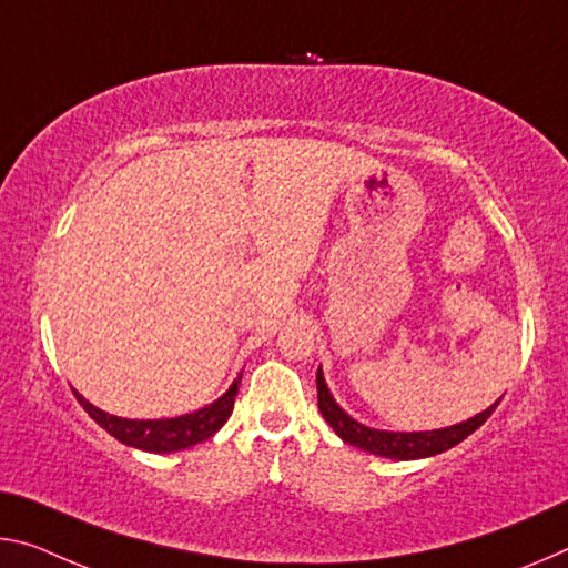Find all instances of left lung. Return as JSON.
Returning <instances> with one entry per match:
<instances>
[{
  "label": "left lung",
  "mask_w": 568,
  "mask_h": 568,
  "mask_svg": "<svg viewBox=\"0 0 568 568\" xmlns=\"http://www.w3.org/2000/svg\"><path fill=\"white\" fill-rule=\"evenodd\" d=\"M316 384H318V409L323 417H326L333 432L344 439V443L354 445L364 453L372 455H382V457H392V460H419V457H432L445 453V449L460 445L467 435H473L485 419L490 417L498 407L500 399L480 412L478 417L460 422V425L445 427V429H432V432H379L372 427L358 425L356 419H351L348 414L333 402L326 379H323V372L318 368L316 374Z\"/></svg>",
  "instance_id": "8db88e82"
}]
</instances>
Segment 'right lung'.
<instances>
[{"label":"right lung","instance_id":"1","mask_svg":"<svg viewBox=\"0 0 568 568\" xmlns=\"http://www.w3.org/2000/svg\"><path fill=\"white\" fill-rule=\"evenodd\" d=\"M240 379L242 376H237V382L230 386L227 394L210 404V407L174 419H123L93 407V404L85 397H80L78 392L75 399L83 404V409L108 432V435L121 439L123 445L146 449V453H176V449H186L210 439L214 432L227 422L232 409H235Z\"/></svg>","mask_w":568,"mask_h":568}]
</instances>
